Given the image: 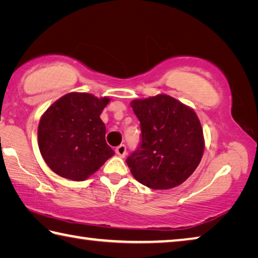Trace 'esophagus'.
Wrapping results in <instances>:
<instances>
[{"mask_svg": "<svg viewBox=\"0 0 258 258\" xmlns=\"http://www.w3.org/2000/svg\"><path fill=\"white\" fill-rule=\"evenodd\" d=\"M116 154L118 155L119 157H124L126 155V147L125 145H120L116 148Z\"/></svg>", "mask_w": 258, "mask_h": 258, "instance_id": "obj_1", "label": "esophagus"}]
</instances>
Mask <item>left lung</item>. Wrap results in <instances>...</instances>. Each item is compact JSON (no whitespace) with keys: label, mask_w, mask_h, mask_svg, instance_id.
Returning a JSON list of instances; mask_svg holds the SVG:
<instances>
[{"label":"left lung","mask_w":258,"mask_h":258,"mask_svg":"<svg viewBox=\"0 0 258 258\" xmlns=\"http://www.w3.org/2000/svg\"><path fill=\"white\" fill-rule=\"evenodd\" d=\"M131 107L141 126V146L126 159L141 184L168 190L198 167L205 150L203 127L192 108L167 94L135 99Z\"/></svg>","instance_id":"obj_1"}]
</instances>
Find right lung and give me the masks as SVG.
I'll list each match as a JSON object with an SVG mask.
<instances>
[{
    "label": "right lung",
    "mask_w": 258,
    "mask_h": 258,
    "mask_svg": "<svg viewBox=\"0 0 258 258\" xmlns=\"http://www.w3.org/2000/svg\"><path fill=\"white\" fill-rule=\"evenodd\" d=\"M110 102L108 97L71 92L43 113L37 138L47 166L61 177L84 181L115 152L106 142V126L100 115Z\"/></svg>",
    "instance_id": "add662e5"
}]
</instances>
